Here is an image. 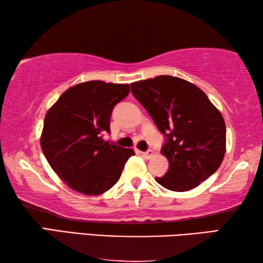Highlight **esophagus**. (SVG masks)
Here are the masks:
<instances>
[{
	"instance_id": "1",
	"label": "esophagus",
	"mask_w": 263,
	"mask_h": 263,
	"mask_svg": "<svg viewBox=\"0 0 263 263\" xmlns=\"http://www.w3.org/2000/svg\"><path fill=\"white\" fill-rule=\"evenodd\" d=\"M138 153H139L144 159H151L154 155V152H153L152 149L146 151V152H140V151H139V152H138Z\"/></svg>"
}]
</instances>
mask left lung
I'll list each match as a JSON object with an SVG mask.
<instances>
[{"label": "left lung", "mask_w": 263, "mask_h": 263, "mask_svg": "<svg viewBox=\"0 0 263 263\" xmlns=\"http://www.w3.org/2000/svg\"><path fill=\"white\" fill-rule=\"evenodd\" d=\"M131 92L164 136L168 172L155 177L173 191H188L209 179L224 159L226 127L208 96L185 80L160 75L131 83Z\"/></svg>", "instance_id": "left-lung-1"}]
</instances>
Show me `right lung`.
<instances>
[{
	"instance_id": "add662e5",
	"label": "right lung",
	"mask_w": 263,
	"mask_h": 263,
	"mask_svg": "<svg viewBox=\"0 0 263 263\" xmlns=\"http://www.w3.org/2000/svg\"><path fill=\"white\" fill-rule=\"evenodd\" d=\"M128 84L88 81L69 88L47 111L41 138L43 153L60 179L83 195H101L117 183L131 148L104 141L115 105Z\"/></svg>"
}]
</instances>
